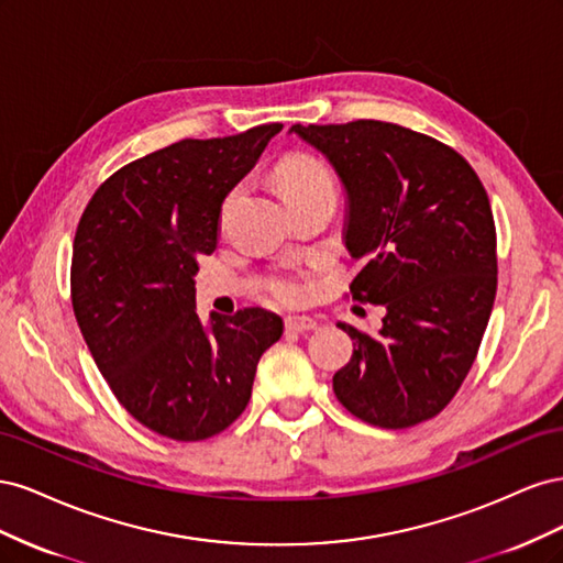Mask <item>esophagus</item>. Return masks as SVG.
<instances>
[{
	"mask_svg": "<svg viewBox=\"0 0 563 563\" xmlns=\"http://www.w3.org/2000/svg\"><path fill=\"white\" fill-rule=\"evenodd\" d=\"M284 329L288 333H302V331H314L317 321L312 317H286Z\"/></svg>",
	"mask_w": 563,
	"mask_h": 563,
	"instance_id": "34e87169",
	"label": "esophagus"
}]
</instances>
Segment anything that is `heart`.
I'll use <instances>...</instances> for the list:
<instances>
[{
	"label": "heart",
	"instance_id": "1",
	"mask_svg": "<svg viewBox=\"0 0 563 563\" xmlns=\"http://www.w3.org/2000/svg\"><path fill=\"white\" fill-rule=\"evenodd\" d=\"M277 183L284 197L305 190H333L331 172L321 159L308 155V152H291L277 166ZM305 286L296 277H277L272 282V294L282 302H296L302 298Z\"/></svg>",
	"mask_w": 563,
	"mask_h": 563
}]
</instances>
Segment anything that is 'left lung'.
I'll return each mask as SVG.
<instances>
[{
	"instance_id": "1",
	"label": "left lung",
	"mask_w": 563,
	"mask_h": 563,
	"mask_svg": "<svg viewBox=\"0 0 563 563\" xmlns=\"http://www.w3.org/2000/svg\"><path fill=\"white\" fill-rule=\"evenodd\" d=\"M347 192L345 246L362 269L352 300L383 305V329L354 340L333 391L352 416L404 430L444 411L479 352L498 288L496 223L463 155L399 124L291 126Z\"/></svg>"
}]
</instances>
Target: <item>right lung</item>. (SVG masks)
<instances>
[{
    "label": "right lung",
    "instance_id": "obj_1",
    "mask_svg": "<svg viewBox=\"0 0 563 563\" xmlns=\"http://www.w3.org/2000/svg\"><path fill=\"white\" fill-rule=\"evenodd\" d=\"M282 124L225 139H185L114 172L84 209L70 267L79 331L112 395L147 430L176 441L220 434L244 413L275 312L195 305L201 255L218 244L232 187Z\"/></svg>",
    "mask_w": 563,
    "mask_h": 563
}]
</instances>
